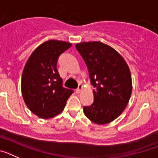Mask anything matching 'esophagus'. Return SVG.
<instances>
[{
	"instance_id": "esophagus-1",
	"label": "esophagus",
	"mask_w": 158,
	"mask_h": 158,
	"mask_svg": "<svg viewBox=\"0 0 158 158\" xmlns=\"http://www.w3.org/2000/svg\"><path fill=\"white\" fill-rule=\"evenodd\" d=\"M82 89H83V85H78V88L76 89V92L77 93H80L82 91Z\"/></svg>"
}]
</instances>
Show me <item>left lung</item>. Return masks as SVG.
Returning <instances> with one entry per match:
<instances>
[{
    "mask_svg": "<svg viewBox=\"0 0 158 158\" xmlns=\"http://www.w3.org/2000/svg\"><path fill=\"white\" fill-rule=\"evenodd\" d=\"M76 48L85 60L93 89L94 102L84 107L92 122L107 124L122 114L132 92L129 66L115 49L100 42H84Z\"/></svg>",
    "mask_w": 158,
    "mask_h": 158,
    "instance_id": "8db88e82",
    "label": "left lung"
}]
</instances>
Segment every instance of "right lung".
<instances>
[{
  "mask_svg": "<svg viewBox=\"0 0 158 158\" xmlns=\"http://www.w3.org/2000/svg\"><path fill=\"white\" fill-rule=\"evenodd\" d=\"M72 43L49 40L33 51L23 68L21 92L23 100L31 112L42 118H51L63 111L73 91L62 86L57 69L61 54Z\"/></svg>",
  "mask_w": 158,
  "mask_h": 158,
  "instance_id": "1",
  "label": "right lung"
}]
</instances>
